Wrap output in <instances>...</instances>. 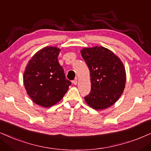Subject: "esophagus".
I'll list each match as a JSON object with an SVG mask.
<instances>
[{
	"label": "esophagus",
	"instance_id": "34e87169",
	"mask_svg": "<svg viewBox=\"0 0 151 151\" xmlns=\"http://www.w3.org/2000/svg\"><path fill=\"white\" fill-rule=\"evenodd\" d=\"M72 83H73L74 85H77V80L75 79V80H74V81H72Z\"/></svg>",
	"mask_w": 151,
	"mask_h": 151
}]
</instances>
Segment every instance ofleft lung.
<instances>
[{
    "mask_svg": "<svg viewBox=\"0 0 151 151\" xmlns=\"http://www.w3.org/2000/svg\"><path fill=\"white\" fill-rule=\"evenodd\" d=\"M80 51L91 74V91L84 98L86 102L95 110L106 109L123 94L126 82L125 66L113 51L102 46L83 47Z\"/></svg>",
    "mask_w": 151,
    "mask_h": 151,
    "instance_id": "1",
    "label": "left lung"
}]
</instances>
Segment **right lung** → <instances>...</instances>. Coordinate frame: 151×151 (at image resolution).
I'll use <instances>...</instances> for the list:
<instances>
[{
    "instance_id": "add662e5",
    "label": "right lung",
    "mask_w": 151,
    "mask_h": 151,
    "mask_svg": "<svg viewBox=\"0 0 151 151\" xmlns=\"http://www.w3.org/2000/svg\"><path fill=\"white\" fill-rule=\"evenodd\" d=\"M60 51V48L51 46L41 49L30 59L24 72L26 93L42 107H50L61 100L71 85L59 64Z\"/></svg>"
}]
</instances>
